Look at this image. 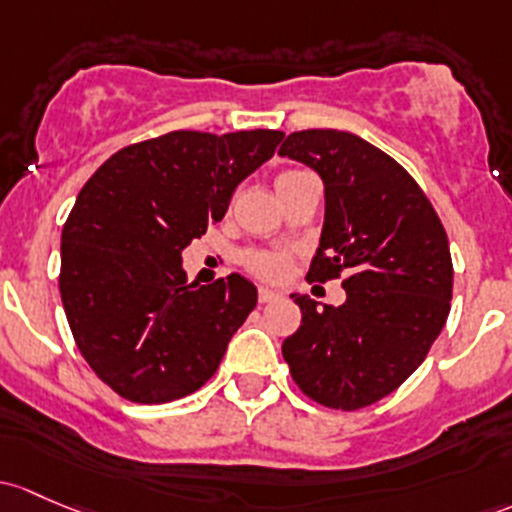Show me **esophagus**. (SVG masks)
Instances as JSON below:
<instances>
[{"label":"esophagus","mask_w":512,"mask_h":512,"mask_svg":"<svg viewBox=\"0 0 512 512\" xmlns=\"http://www.w3.org/2000/svg\"><path fill=\"white\" fill-rule=\"evenodd\" d=\"M277 299H282V294L274 292V289L262 287L260 292H257V301H260V304H272V301H277Z\"/></svg>","instance_id":"34e87169"}]
</instances>
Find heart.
<instances>
[{"mask_svg": "<svg viewBox=\"0 0 512 512\" xmlns=\"http://www.w3.org/2000/svg\"><path fill=\"white\" fill-rule=\"evenodd\" d=\"M294 171H297V169L282 171L277 179L294 174ZM242 265H245L247 272L255 274V277L277 282V279L287 277L289 255H284V252H279V250H247L245 255H242Z\"/></svg>", "mask_w": 512, "mask_h": 512, "instance_id": "b5f03b06", "label": "heart"}]
</instances>
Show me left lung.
Listing matches in <instances>:
<instances>
[{
  "instance_id": "left-lung-1",
  "label": "left lung",
  "mask_w": 512,
  "mask_h": 512,
  "mask_svg": "<svg viewBox=\"0 0 512 512\" xmlns=\"http://www.w3.org/2000/svg\"><path fill=\"white\" fill-rule=\"evenodd\" d=\"M279 154L324 179L326 220L309 282L343 279L346 304L301 309L282 355L306 397L355 412L383 400L427 358L451 309L454 265L437 211L417 181L351 132L301 129Z\"/></svg>"
}]
</instances>
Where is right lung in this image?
<instances>
[{
  "instance_id": "obj_1",
  "label": "right lung",
  "mask_w": 512,
  "mask_h": 512,
  "mask_svg": "<svg viewBox=\"0 0 512 512\" xmlns=\"http://www.w3.org/2000/svg\"><path fill=\"white\" fill-rule=\"evenodd\" d=\"M284 132H176L129 144L80 188L61 235L63 309L75 346L107 387L139 405L213 378L257 304L240 274L186 284L181 252L228 211Z\"/></svg>"
}]
</instances>
